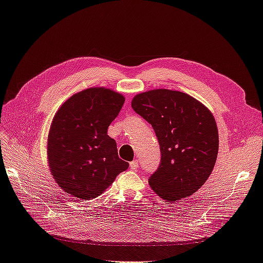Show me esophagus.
I'll use <instances>...</instances> for the list:
<instances>
[{"instance_id": "34e87169", "label": "esophagus", "mask_w": 263, "mask_h": 263, "mask_svg": "<svg viewBox=\"0 0 263 263\" xmlns=\"http://www.w3.org/2000/svg\"><path fill=\"white\" fill-rule=\"evenodd\" d=\"M129 166H130V169L136 170L138 168V160H133L129 164Z\"/></svg>"}]
</instances>
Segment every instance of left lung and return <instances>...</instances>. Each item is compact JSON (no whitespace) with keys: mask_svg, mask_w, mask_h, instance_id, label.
<instances>
[{"mask_svg":"<svg viewBox=\"0 0 263 263\" xmlns=\"http://www.w3.org/2000/svg\"><path fill=\"white\" fill-rule=\"evenodd\" d=\"M132 107L153 126L160 146L152 189L168 202L195 194L217 160L219 136L211 111L186 93L162 88L136 95Z\"/></svg>","mask_w":263,"mask_h":263,"instance_id":"left-lung-1","label":"left lung"}]
</instances>
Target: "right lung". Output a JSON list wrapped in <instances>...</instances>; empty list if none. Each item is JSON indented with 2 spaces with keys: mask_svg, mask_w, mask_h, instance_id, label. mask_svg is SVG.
<instances>
[{
  "mask_svg": "<svg viewBox=\"0 0 263 263\" xmlns=\"http://www.w3.org/2000/svg\"><path fill=\"white\" fill-rule=\"evenodd\" d=\"M125 97L104 87L84 89L56 112L47 138L52 176L65 193L84 200L103 194L129 164L107 135Z\"/></svg>",
  "mask_w": 263,
  "mask_h": 263,
  "instance_id": "1",
  "label": "right lung"
}]
</instances>
